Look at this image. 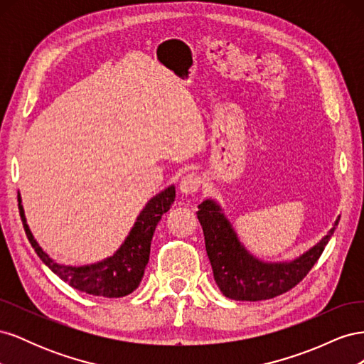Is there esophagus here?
<instances>
[{
    "label": "esophagus",
    "instance_id": "esophagus-1",
    "mask_svg": "<svg viewBox=\"0 0 364 364\" xmlns=\"http://www.w3.org/2000/svg\"><path fill=\"white\" fill-rule=\"evenodd\" d=\"M199 185H200V179L197 178L196 174H186L179 181V191L185 196H188L199 190Z\"/></svg>",
    "mask_w": 364,
    "mask_h": 364
}]
</instances>
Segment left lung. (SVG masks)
Masks as SVG:
<instances>
[{
    "label": "left lung",
    "mask_w": 364,
    "mask_h": 364,
    "mask_svg": "<svg viewBox=\"0 0 364 364\" xmlns=\"http://www.w3.org/2000/svg\"><path fill=\"white\" fill-rule=\"evenodd\" d=\"M197 218L203 229L206 253L220 291L229 299L250 302L272 299L299 284L322 255L340 220L337 217L326 235L301 257L272 262L245 247L215 199L209 197L199 205Z\"/></svg>",
    "instance_id": "1"
}]
</instances>
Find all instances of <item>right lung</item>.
I'll return each instance as SVG.
<instances>
[{
    "label": "right lung",
    "instance_id": "1",
    "mask_svg": "<svg viewBox=\"0 0 364 364\" xmlns=\"http://www.w3.org/2000/svg\"><path fill=\"white\" fill-rule=\"evenodd\" d=\"M174 197V185H170L156 196H153L146 206L142 208L129 235L114 255L94 264H86V266H67V264H60L56 259H53L39 246L35 235L31 234L19 193L18 202L21 220H23L30 245L35 249L42 262L56 273L62 281L68 282L75 290L87 294L123 297L135 291L142 277H144L153 234H155V229L162 215L171 208Z\"/></svg>",
    "mask_w": 364,
    "mask_h": 364
}]
</instances>
